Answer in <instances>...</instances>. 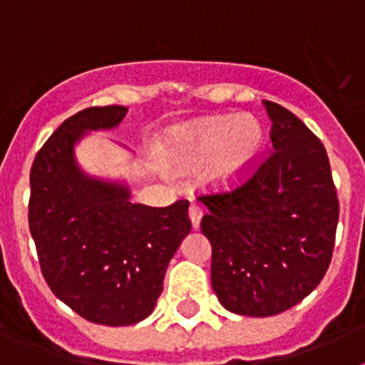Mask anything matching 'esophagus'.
Listing matches in <instances>:
<instances>
[{"label":"esophagus","mask_w":365,"mask_h":365,"mask_svg":"<svg viewBox=\"0 0 365 365\" xmlns=\"http://www.w3.org/2000/svg\"><path fill=\"white\" fill-rule=\"evenodd\" d=\"M190 221H192V227L197 230L199 225H201V217H202V208L199 205H190Z\"/></svg>","instance_id":"esophagus-1"}]
</instances>
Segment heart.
<instances>
[{"instance_id":"b5f03b06","label":"heart","mask_w":365,"mask_h":365,"mask_svg":"<svg viewBox=\"0 0 365 365\" xmlns=\"http://www.w3.org/2000/svg\"><path fill=\"white\" fill-rule=\"evenodd\" d=\"M175 164L182 172L212 160L208 177L215 186H234L247 179L265 150V130L257 118L214 117L185 125L175 138Z\"/></svg>"}]
</instances>
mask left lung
I'll list each match as a JSON object with an SVG mask.
<instances>
[{"label": "left lung", "instance_id": "left-lung-1", "mask_svg": "<svg viewBox=\"0 0 365 365\" xmlns=\"http://www.w3.org/2000/svg\"><path fill=\"white\" fill-rule=\"evenodd\" d=\"M272 148L252 177L201 195L212 287L230 312L279 314L314 291L333 257L338 195L324 144L294 113L265 100Z\"/></svg>", "mask_w": 365, "mask_h": 365}]
</instances>
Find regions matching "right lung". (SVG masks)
<instances>
[{
  "mask_svg": "<svg viewBox=\"0 0 365 365\" xmlns=\"http://www.w3.org/2000/svg\"><path fill=\"white\" fill-rule=\"evenodd\" d=\"M125 113L124 106L82 109L31 168L29 227L45 282L76 314L111 327L151 314L168 263L192 228L185 199L164 208L133 205L125 185L80 170L76 143L87 131L117 128Z\"/></svg>",
  "mask_w": 365,
  "mask_h": 365,
  "instance_id": "obj_1",
  "label": "right lung"
}]
</instances>
